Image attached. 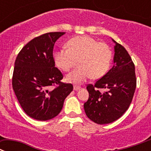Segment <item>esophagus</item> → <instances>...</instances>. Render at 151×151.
I'll use <instances>...</instances> for the list:
<instances>
[{"label": "esophagus", "mask_w": 151, "mask_h": 151, "mask_svg": "<svg viewBox=\"0 0 151 151\" xmlns=\"http://www.w3.org/2000/svg\"><path fill=\"white\" fill-rule=\"evenodd\" d=\"M81 86H74V90H79V89H81Z\"/></svg>", "instance_id": "1"}]
</instances>
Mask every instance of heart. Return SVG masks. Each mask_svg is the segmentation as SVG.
Returning <instances> with one entry per match:
<instances>
[{"label": "heart", "mask_w": 151, "mask_h": 151, "mask_svg": "<svg viewBox=\"0 0 151 151\" xmlns=\"http://www.w3.org/2000/svg\"><path fill=\"white\" fill-rule=\"evenodd\" d=\"M67 47L55 52L54 61L57 67L64 71H69L78 61L80 68L66 77L68 82L80 84L90 77L100 78L109 69L112 52L107 43L89 36H77L68 41Z\"/></svg>", "instance_id": "b5f03b06"}]
</instances>
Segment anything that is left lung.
<instances>
[{
  "label": "left lung",
  "mask_w": 151,
  "mask_h": 151,
  "mask_svg": "<svg viewBox=\"0 0 151 151\" xmlns=\"http://www.w3.org/2000/svg\"><path fill=\"white\" fill-rule=\"evenodd\" d=\"M114 66L108 73L88 84L89 99L84 103L88 118L97 124H108L121 117L129 107L136 88L135 65L126 49L115 40ZM100 88L106 90L104 93Z\"/></svg>",
  "instance_id": "8db88e82"
}]
</instances>
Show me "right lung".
Here are the masks:
<instances>
[{
    "label": "right lung",
    "instance_id": "right-lung-1",
    "mask_svg": "<svg viewBox=\"0 0 151 151\" xmlns=\"http://www.w3.org/2000/svg\"><path fill=\"white\" fill-rule=\"evenodd\" d=\"M64 34L50 32L36 37L23 47L15 61L13 89L23 111L37 120L56 116L73 90L72 84L61 81L63 74L55 67L52 54L55 41Z\"/></svg>",
    "mask_w": 151,
    "mask_h": 151
}]
</instances>
